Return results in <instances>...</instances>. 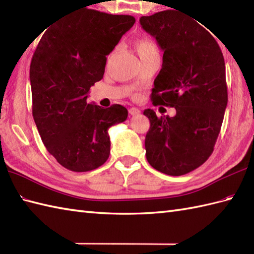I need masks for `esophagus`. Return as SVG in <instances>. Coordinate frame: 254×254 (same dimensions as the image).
<instances>
[{
    "label": "esophagus",
    "mask_w": 254,
    "mask_h": 254,
    "mask_svg": "<svg viewBox=\"0 0 254 254\" xmlns=\"http://www.w3.org/2000/svg\"><path fill=\"white\" fill-rule=\"evenodd\" d=\"M128 112H130V115L132 116H135V115H139V109H137V108H130V110H128Z\"/></svg>",
    "instance_id": "1"
}]
</instances>
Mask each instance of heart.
<instances>
[{"label":"heart","mask_w":254,"mask_h":254,"mask_svg":"<svg viewBox=\"0 0 254 254\" xmlns=\"http://www.w3.org/2000/svg\"><path fill=\"white\" fill-rule=\"evenodd\" d=\"M134 47H135V50H136L139 58L147 56V55H149V53L158 52L157 46H156L155 42L150 39V38H147V37L139 38V39H137L135 41Z\"/></svg>","instance_id":"heart-1"}]
</instances>
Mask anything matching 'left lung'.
<instances>
[{
    "label": "left lung",
    "instance_id": "left-lung-1",
    "mask_svg": "<svg viewBox=\"0 0 254 254\" xmlns=\"http://www.w3.org/2000/svg\"><path fill=\"white\" fill-rule=\"evenodd\" d=\"M139 23L164 51L153 104L177 111L160 118L153 109L144 111L150 122L146 158L163 174L186 175L207 160L222 127L228 101L223 53L214 37L185 14L163 10Z\"/></svg>",
    "mask_w": 254,
    "mask_h": 254
}]
</instances>
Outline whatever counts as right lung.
Here are the masks:
<instances>
[{"instance_id":"add662e5","label":"right lung","mask_w":254,"mask_h":254,"mask_svg":"<svg viewBox=\"0 0 254 254\" xmlns=\"http://www.w3.org/2000/svg\"><path fill=\"white\" fill-rule=\"evenodd\" d=\"M135 23L130 15L86 8L48 29L30 63L32 117L48 152L64 168L85 172L110 154L108 128L127 120L121 105L88 104L104 77L106 56Z\"/></svg>"}]
</instances>
